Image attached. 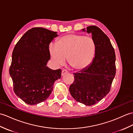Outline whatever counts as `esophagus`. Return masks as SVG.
I'll list each match as a JSON object with an SVG mask.
<instances>
[{
  "label": "esophagus",
  "instance_id": "obj_1",
  "mask_svg": "<svg viewBox=\"0 0 133 133\" xmlns=\"http://www.w3.org/2000/svg\"><path fill=\"white\" fill-rule=\"evenodd\" d=\"M67 72H67V70H63L62 71V73H61L62 76H64V75H65V74H66Z\"/></svg>",
  "mask_w": 133,
  "mask_h": 133
}]
</instances>
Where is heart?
<instances>
[{
  "label": "heart",
  "mask_w": 133,
  "mask_h": 133,
  "mask_svg": "<svg viewBox=\"0 0 133 133\" xmlns=\"http://www.w3.org/2000/svg\"><path fill=\"white\" fill-rule=\"evenodd\" d=\"M51 59L57 66L63 65L68 57L69 65L75 70H83L91 63L95 57L96 44L90 37L69 34L59 39L57 45L49 48Z\"/></svg>",
  "instance_id": "obj_1"
}]
</instances>
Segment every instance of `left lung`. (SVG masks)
Instances as JSON below:
<instances>
[{
	"label": "left lung",
	"mask_w": 133,
	"mask_h": 133,
	"mask_svg": "<svg viewBox=\"0 0 133 133\" xmlns=\"http://www.w3.org/2000/svg\"><path fill=\"white\" fill-rule=\"evenodd\" d=\"M81 30L92 35L96 44L95 57L87 68L74 74L75 80L69 91L75 100L91 106L110 91L116 75V55L108 37L99 28L89 26Z\"/></svg>",
	"instance_id": "1"
}]
</instances>
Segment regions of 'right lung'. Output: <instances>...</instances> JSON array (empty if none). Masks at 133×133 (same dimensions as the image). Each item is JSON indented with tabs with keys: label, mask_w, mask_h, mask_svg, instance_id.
<instances>
[{
	"label": "right lung",
	"mask_w": 133,
	"mask_h": 133,
	"mask_svg": "<svg viewBox=\"0 0 133 133\" xmlns=\"http://www.w3.org/2000/svg\"><path fill=\"white\" fill-rule=\"evenodd\" d=\"M57 32L34 28L24 34L12 52L10 75L15 94L29 105L38 104L49 97L61 70L47 66L50 59L49 44Z\"/></svg>",
	"instance_id": "right-lung-1"
}]
</instances>
